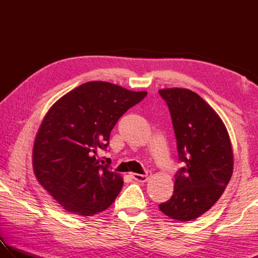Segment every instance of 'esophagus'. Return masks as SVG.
<instances>
[{"label":"esophagus","mask_w":258,"mask_h":258,"mask_svg":"<svg viewBox=\"0 0 258 258\" xmlns=\"http://www.w3.org/2000/svg\"><path fill=\"white\" fill-rule=\"evenodd\" d=\"M133 178L135 180H138V182H141V183H145L147 179H149L151 177V174L150 173H146V174H138L135 173L132 175Z\"/></svg>","instance_id":"obj_1"}]
</instances>
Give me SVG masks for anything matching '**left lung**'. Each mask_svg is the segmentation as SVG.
<instances>
[{
  "mask_svg": "<svg viewBox=\"0 0 258 258\" xmlns=\"http://www.w3.org/2000/svg\"><path fill=\"white\" fill-rule=\"evenodd\" d=\"M165 100L176 138L178 161L171 199L158 205L177 222L202 216L220 200L232 177L234 156L225 124L218 114L187 89L158 91Z\"/></svg>",
  "mask_w": 258,
  "mask_h": 258,
  "instance_id": "1",
  "label": "left lung"
}]
</instances>
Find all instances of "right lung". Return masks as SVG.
<instances>
[{"mask_svg":"<svg viewBox=\"0 0 258 258\" xmlns=\"http://www.w3.org/2000/svg\"><path fill=\"white\" fill-rule=\"evenodd\" d=\"M146 95L108 82H87L48 109L33 146V169L65 211L93 216L113 204L123 178L109 171V163L100 164L97 150L106 149L119 117Z\"/></svg>","mask_w":258,"mask_h":258,"instance_id":"1","label":"right lung"}]
</instances>
